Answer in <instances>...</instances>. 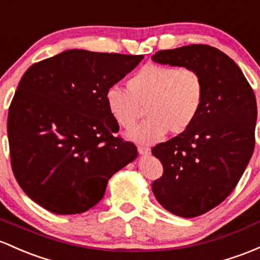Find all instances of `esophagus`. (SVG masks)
<instances>
[{
  "label": "esophagus",
  "mask_w": 260,
  "mask_h": 260,
  "mask_svg": "<svg viewBox=\"0 0 260 260\" xmlns=\"http://www.w3.org/2000/svg\"><path fill=\"white\" fill-rule=\"evenodd\" d=\"M138 151H139V153H140V155H142V156L150 155V149H149V147L139 146V147H138Z\"/></svg>",
  "instance_id": "1"
}]
</instances>
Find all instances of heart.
Listing matches in <instances>:
<instances>
[{
  "label": "heart",
  "instance_id": "b5f03b06",
  "mask_svg": "<svg viewBox=\"0 0 260 260\" xmlns=\"http://www.w3.org/2000/svg\"><path fill=\"white\" fill-rule=\"evenodd\" d=\"M129 90L111 85L105 93L109 113L124 129L138 121L141 107L149 116L127 133L130 140L156 144L170 130L185 133L200 115L203 103V83L197 72L185 67L146 64L127 82Z\"/></svg>",
  "mask_w": 260,
  "mask_h": 260
}]
</instances>
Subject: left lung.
Instances as JSON below:
<instances>
[{"label":"left lung","mask_w":260,"mask_h":260,"mask_svg":"<svg viewBox=\"0 0 260 260\" xmlns=\"http://www.w3.org/2000/svg\"><path fill=\"white\" fill-rule=\"evenodd\" d=\"M158 64L193 69L203 83L200 115L188 130L152 147L164 176L152 192L165 209L183 218L201 216L225 200L254 150L256 100L241 68L206 44L160 51Z\"/></svg>","instance_id":"1"}]
</instances>
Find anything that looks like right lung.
<instances>
[{"label": "right lung", "mask_w": 260, "mask_h": 260, "mask_svg": "<svg viewBox=\"0 0 260 260\" xmlns=\"http://www.w3.org/2000/svg\"><path fill=\"white\" fill-rule=\"evenodd\" d=\"M144 55L68 49L33 64L17 86L7 119L11 165L30 200L55 214L94 207L109 178L138 157L114 134L105 93Z\"/></svg>", "instance_id": "obj_1"}]
</instances>
